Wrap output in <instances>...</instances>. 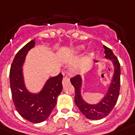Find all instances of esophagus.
I'll return each instance as SVG.
<instances>
[{"instance_id":"esophagus-1","label":"esophagus","mask_w":135,"mask_h":135,"mask_svg":"<svg viewBox=\"0 0 135 135\" xmlns=\"http://www.w3.org/2000/svg\"><path fill=\"white\" fill-rule=\"evenodd\" d=\"M70 82V80H69V78H68L67 76H64V78H63V80H62V83H63V86H65L67 83H69Z\"/></svg>"}]
</instances>
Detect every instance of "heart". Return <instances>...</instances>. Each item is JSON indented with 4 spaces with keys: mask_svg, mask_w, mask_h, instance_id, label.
Returning a JSON list of instances; mask_svg holds the SVG:
<instances>
[{
    "mask_svg": "<svg viewBox=\"0 0 135 135\" xmlns=\"http://www.w3.org/2000/svg\"><path fill=\"white\" fill-rule=\"evenodd\" d=\"M84 47H83V46H78V47H76V48L73 50V52L75 53V54H77V53H79L80 51H82Z\"/></svg>",
    "mask_w": 135,
    "mask_h": 135,
    "instance_id": "obj_1",
    "label": "heart"
}]
</instances>
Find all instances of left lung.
I'll return each mask as SVG.
<instances>
[{"label":"left lung","instance_id":"obj_1","mask_svg":"<svg viewBox=\"0 0 135 135\" xmlns=\"http://www.w3.org/2000/svg\"><path fill=\"white\" fill-rule=\"evenodd\" d=\"M105 57L104 58L110 60L114 66V72L109 86L106 94L97 103H87L82 96L83 78L78 75L71 78V83L75 87V103L81 113L89 120H100L106 117L115 106L119 96L120 85V65L113 52L103 45Z\"/></svg>","mask_w":135,"mask_h":135}]
</instances>
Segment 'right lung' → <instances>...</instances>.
<instances>
[{
	"instance_id": "add662e5",
	"label": "right lung",
	"mask_w": 135,
	"mask_h": 135,
	"mask_svg": "<svg viewBox=\"0 0 135 135\" xmlns=\"http://www.w3.org/2000/svg\"><path fill=\"white\" fill-rule=\"evenodd\" d=\"M34 40L17 52L11 65L10 88L15 106L22 118L33 123L45 121L49 117L61 93L63 75L50 78L37 92L30 91L26 87L23 75V64L28 52L35 47Z\"/></svg>"
}]
</instances>
